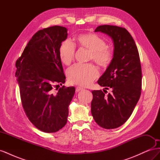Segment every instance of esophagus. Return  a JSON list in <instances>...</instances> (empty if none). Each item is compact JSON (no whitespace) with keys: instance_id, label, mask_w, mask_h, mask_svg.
<instances>
[{"instance_id":"1","label":"esophagus","mask_w":160,"mask_h":160,"mask_svg":"<svg viewBox=\"0 0 160 160\" xmlns=\"http://www.w3.org/2000/svg\"><path fill=\"white\" fill-rule=\"evenodd\" d=\"M83 88H81V87H77L76 88V92H79L81 90H83Z\"/></svg>"}]
</instances>
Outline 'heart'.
<instances>
[{"label":"heart","mask_w":160,"mask_h":160,"mask_svg":"<svg viewBox=\"0 0 160 160\" xmlns=\"http://www.w3.org/2000/svg\"><path fill=\"white\" fill-rule=\"evenodd\" d=\"M75 44L89 51V60L94 61L101 67H108L113 59L112 51L103 38L95 34L79 35ZM59 53L62 63L69 65L74 61L75 46L71 41L65 40L59 47ZM67 76L72 84L88 86L99 76V71L92 63L77 64L68 70Z\"/></svg>","instance_id":"heart-1"}]
</instances>
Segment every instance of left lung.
<instances>
[{
  "mask_svg": "<svg viewBox=\"0 0 160 160\" xmlns=\"http://www.w3.org/2000/svg\"><path fill=\"white\" fill-rule=\"evenodd\" d=\"M95 32L111 37L114 52L111 63L98 81L105 89L92 91L91 114L100 127L115 129L126 122L141 95L142 74L139 52L125 28L101 25ZM105 89L111 92L107 94Z\"/></svg>",
  "mask_w": 160,
  "mask_h": 160,
  "instance_id": "left-lung-1",
  "label": "left lung"
}]
</instances>
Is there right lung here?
I'll list each match as a JSON object with an SVG mask.
<instances>
[{
	"instance_id": "obj_1",
	"label": "right lung",
	"mask_w": 160,
	"mask_h": 160,
	"mask_svg": "<svg viewBox=\"0 0 160 160\" xmlns=\"http://www.w3.org/2000/svg\"><path fill=\"white\" fill-rule=\"evenodd\" d=\"M67 35V28L61 26L37 31L16 61L22 108L30 122L43 132L54 133L65 126L75 94L74 87L64 85L53 93V88L65 82L59 51Z\"/></svg>"
}]
</instances>
